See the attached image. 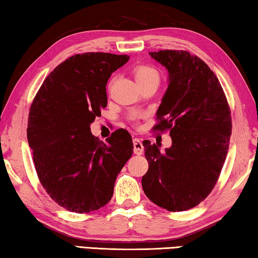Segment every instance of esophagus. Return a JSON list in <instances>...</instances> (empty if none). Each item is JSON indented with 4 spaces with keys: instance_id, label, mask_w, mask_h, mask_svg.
Listing matches in <instances>:
<instances>
[{
    "instance_id": "esophagus-1",
    "label": "esophagus",
    "mask_w": 258,
    "mask_h": 258,
    "mask_svg": "<svg viewBox=\"0 0 258 258\" xmlns=\"http://www.w3.org/2000/svg\"><path fill=\"white\" fill-rule=\"evenodd\" d=\"M133 146H134V154L135 155H142L143 154V145L140 141V139L135 138L133 139Z\"/></svg>"
}]
</instances>
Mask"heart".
Wrapping results in <instances>:
<instances>
[{
	"label": "heart",
	"instance_id": "b5f03b06",
	"mask_svg": "<svg viewBox=\"0 0 258 258\" xmlns=\"http://www.w3.org/2000/svg\"><path fill=\"white\" fill-rule=\"evenodd\" d=\"M134 77L137 80L138 84H142V83H146L150 80H154V78H158V73H157L154 68L150 66H138L134 69Z\"/></svg>",
	"mask_w": 258,
	"mask_h": 258
}]
</instances>
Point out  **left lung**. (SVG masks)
<instances>
[{
	"instance_id": "left-lung-1",
	"label": "left lung",
	"mask_w": 258,
	"mask_h": 258,
	"mask_svg": "<svg viewBox=\"0 0 258 258\" xmlns=\"http://www.w3.org/2000/svg\"><path fill=\"white\" fill-rule=\"evenodd\" d=\"M167 69L168 87L155 130H169L172 147L143 142L149 169L142 187L157 206L182 212L211 194L228 155L232 131L223 89L211 68L187 51L149 52Z\"/></svg>"
}]
</instances>
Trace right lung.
Returning a JSON list of instances; mask_svg holds the SVG:
<instances>
[{
  "instance_id": "obj_1",
  "label": "right lung",
  "mask_w": 258,
  "mask_h": 258,
  "mask_svg": "<svg viewBox=\"0 0 258 258\" xmlns=\"http://www.w3.org/2000/svg\"><path fill=\"white\" fill-rule=\"evenodd\" d=\"M128 59L103 52L73 55L46 77L30 107L27 139L36 173L67 211L84 214L107 205L132 157L127 131H115L104 143L90 127L107 107L109 77Z\"/></svg>"
}]
</instances>
